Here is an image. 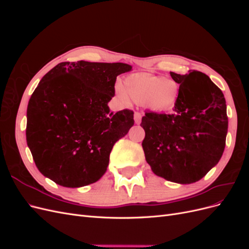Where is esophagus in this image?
<instances>
[{
  "label": "esophagus",
  "instance_id": "34e87169",
  "mask_svg": "<svg viewBox=\"0 0 249 249\" xmlns=\"http://www.w3.org/2000/svg\"><path fill=\"white\" fill-rule=\"evenodd\" d=\"M141 118H142V114L140 112H135L134 114V119H135V124H139L141 123Z\"/></svg>",
  "mask_w": 249,
  "mask_h": 249
}]
</instances>
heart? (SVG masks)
<instances>
[{"label":"heart","mask_w":249,"mask_h":249,"mask_svg":"<svg viewBox=\"0 0 249 249\" xmlns=\"http://www.w3.org/2000/svg\"><path fill=\"white\" fill-rule=\"evenodd\" d=\"M178 90V83L173 80L148 73H135L124 79L123 87H116V93L124 102L129 96L150 110L164 112L176 106Z\"/></svg>","instance_id":"b5f03b06"}]
</instances>
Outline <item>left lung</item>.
Masks as SVG:
<instances>
[{
  "mask_svg": "<svg viewBox=\"0 0 249 249\" xmlns=\"http://www.w3.org/2000/svg\"><path fill=\"white\" fill-rule=\"evenodd\" d=\"M179 84L171 113L145 111L140 125L145 160L155 175L178 184L195 183L219 162L228 133L227 105L207 74L170 71Z\"/></svg>",
  "mask_w": 249,
  "mask_h": 249,
  "instance_id": "1",
  "label": "left lung"
}]
</instances>
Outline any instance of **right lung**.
Listing matches in <instances>:
<instances>
[{
    "instance_id": "add662e5",
    "label": "right lung",
    "mask_w": 249,
    "mask_h": 249,
    "mask_svg": "<svg viewBox=\"0 0 249 249\" xmlns=\"http://www.w3.org/2000/svg\"><path fill=\"white\" fill-rule=\"evenodd\" d=\"M125 63L61 62L39 82L27 109V144L36 167L56 184L78 188L99 180L115 142L134 125L129 109L110 112Z\"/></svg>"
}]
</instances>
